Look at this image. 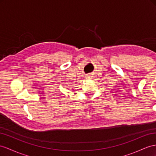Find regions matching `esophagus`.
I'll return each mask as SVG.
<instances>
[{"instance_id": "1", "label": "esophagus", "mask_w": 156, "mask_h": 156, "mask_svg": "<svg viewBox=\"0 0 156 156\" xmlns=\"http://www.w3.org/2000/svg\"><path fill=\"white\" fill-rule=\"evenodd\" d=\"M86 77L87 79H92V75H91V74H87V75L86 76Z\"/></svg>"}]
</instances>
